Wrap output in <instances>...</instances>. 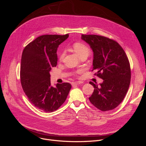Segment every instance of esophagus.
I'll return each instance as SVG.
<instances>
[{
    "mask_svg": "<svg viewBox=\"0 0 146 146\" xmlns=\"http://www.w3.org/2000/svg\"><path fill=\"white\" fill-rule=\"evenodd\" d=\"M83 83V82H81V81H78V82H74L72 83V85L73 86H77L78 85H80V84H82Z\"/></svg>",
    "mask_w": 146,
    "mask_h": 146,
    "instance_id": "obj_1",
    "label": "esophagus"
}]
</instances>
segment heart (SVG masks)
I'll return each mask as SVG.
<instances>
[{"mask_svg":"<svg viewBox=\"0 0 146 146\" xmlns=\"http://www.w3.org/2000/svg\"><path fill=\"white\" fill-rule=\"evenodd\" d=\"M73 48L75 51V52L78 54L80 58L83 56L88 57L90 54L91 52L89 47H88L86 44L82 42H77L74 43L73 44ZM64 54H65L64 51L61 52L59 56L60 60H62L63 59L64 57ZM80 72H81V70H78V71H76V73H79Z\"/></svg>","mask_w":146,"mask_h":146,"instance_id":"heart-1","label":"heart"}]
</instances>
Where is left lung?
Listing matches in <instances>:
<instances>
[{"instance_id":"1","label":"left lung","mask_w":146,"mask_h":146,"mask_svg":"<svg viewBox=\"0 0 146 146\" xmlns=\"http://www.w3.org/2000/svg\"><path fill=\"white\" fill-rule=\"evenodd\" d=\"M94 52L93 70L104 80L100 85L89 83L94 91L90 102L102 111L113 110L123 101L131 80L128 58L121 46L115 40L97 35H82Z\"/></svg>"}]
</instances>
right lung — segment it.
Masks as SVG:
<instances>
[{
	"instance_id": "right-lung-1",
	"label": "right lung",
	"mask_w": 146,
	"mask_h": 146,
	"mask_svg": "<svg viewBox=\"0 0 146 146\" xmlns=\"http://www.w3.org/2000/svg\"><path fill=\"white\" fill-rule=\"evenodd\" d=\"M68 36V34L40 36L22 52L20 79L23 90L31 103L45 112L58 110L72 88L68 83L53 87L50 82V72L57 63V48Z\"/></svg>"
}]
</instances>
